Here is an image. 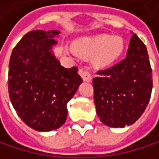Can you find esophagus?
Here are the masks:
<instances>
[{
	"label": "esophagus",
	"mask_w": 159,
	"mask_h": 159,
	"mask_svg": "<svg viewBox=\"0 0 159 159\" xmlns=\"http://www.w3.org/2000/svg\"><path fill=\"white\" fill-rule=\"evenodd\" d=\"M79 74L81 75L82 79H83L84 81H86V82H90L92 80V75H91V73L88 71V70H86V69L80 68V69H79Z\"/></svg>",
	"instance_id": "esophagus-1"
}]
</instances>
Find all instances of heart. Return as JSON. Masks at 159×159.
<instances>
[{
  "instance_id": "1",
  "label": "heart",
  "mask_w": 159,
  "mask_h": 159,
  "mask_svg": "<svg viewBox=\"0 0 159 159\" xmlns=\"http://www.w3.org/2000/svg\"><path fill=\"white\" fill-rule=\"evenodd\" d=\"M125 42L120 36L112 34H98L92 37H84L74 42L72 48H67L69 52H77L85 56L93 55L97 65L105 66L113 64L124 51Z\"/></svg>"
}]
</instances>
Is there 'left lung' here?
<instances>
[{
  "mask_svg": "<svg viewBox=\"0 0 159 159\" xmlns=\"http://www.w3.org/2000/svg\"><path fill=\"white\" fill-rule=\"evenodd\" d=\"M131 34L126 58L99 70L93 79L97 114L100 122L110 127L133 125L151 98L152 75L148 51L139 37Z\"/></svg>",
  "mask_w": 159,
  "mask_h": 159,
  "instance_id": "left-lung-1",
  "label": "left lung"
}]
</instances>
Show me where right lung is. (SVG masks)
<instances>
[{
    "mask_svg": "<svg viewBox=\"0 0 159 159\" xmlns=\"http://www.w3.org/2000/svg\"><path fill=\"white\" fill-rule=\"evenodd\" d=\"M58 30L32 31L12 50L8 68L9 98L17 115L36 131L60 128L67 102L83 82L77 67H64L54 55Z\"/></svg>",
    "mask_w": 159,
    "mask_h": 159,
    "instance_id": "1",
    "label": "right lung"
}]
</instances>
